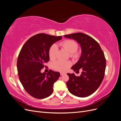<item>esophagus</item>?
Wrapping results in <instances>:
<instances>
[{"label": "esophagus", "mask_w": 121, "mask_h": 121, "mask_svg": "<svg viewBox=\"0 0 121 121\" xmlns=\"http://www.w3.org/2000/svg\"><path fill=\"white\" fill-rule=\"evenodd\" d=\"M60 75L61 76V75H65V73H62V72H60Z\"/></svg>", "instance_id": "1"}]
</instances>
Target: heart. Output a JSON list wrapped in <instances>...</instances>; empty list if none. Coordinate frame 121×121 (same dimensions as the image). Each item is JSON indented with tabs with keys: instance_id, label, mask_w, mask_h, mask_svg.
Instances as JSON below:
<instances>
[{
	"instance_id": "heart-1",
	"label": "heart",
	"mask_w": 121,
	"mask_h": 121,
	"mask_svg": "<svg viewBox=\"0 0 121 121\" xmlns=\"http://www.w3.org/2000/svg\"><path fill=\"white\" fill-rule=\"evenodd\" d=\"M62 48H64L69 53V56L73 58H77L80 56V53L77 51L78 45L77 43L73 40H67L61 42L60 44ZM58 52V48L56 44H53L50 46L49 49V56L50 60H54L57 57ZM72 63L70 61H64L58 60L54 62L53 64V67L55 69L60 72H65L67 71L68 69L71 66Z\"/></svg>"
}]
</instances>
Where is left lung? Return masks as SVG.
Instances as JSON below:
<instances>
[{
	"label": "left lung",
	"mask_w": 121,
	"mask_h": 121,
	"mask_svg": "<svg viewBox=\"0 0 121 121\" xmlns=\"http://www.w3.org/2000/svg\"><path fill=\"white\" fill-rule=\"evenodd\" d=\"M64 37L76 40L80 44L82 52L79 61L71 68L76 72L81 69L82 72L79 77L68 73V89L74 95L87 97L98 89L104 78L106 67L104 53L96 40L87 34L77 33Z\"/></svg>",
	"instance_id": "8db88e82"
}]
</instances>
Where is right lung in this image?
I'll list each match as a JSON object with an SVG mask.
<instances>
[{"mask_svg": "<svg viewBox=\"0 0 121 121\" xmlns=\"http://www.w3.org/2000/svg\"><path fill=\"white\" fill-rule=\"evenodd\" d=\"M61 39V36L38 34L29 38L22 48L17 60L18 75L24 88L32 97L43 99L52 93L60 73L52 69L41 73V70L49 60L50 46Z\"/></svg>", "mask_w": 121, "mask_h": 121, "instance_id": "obj_1", "label": "right lung"}]
</instances>
